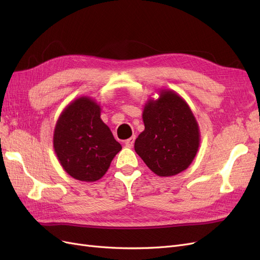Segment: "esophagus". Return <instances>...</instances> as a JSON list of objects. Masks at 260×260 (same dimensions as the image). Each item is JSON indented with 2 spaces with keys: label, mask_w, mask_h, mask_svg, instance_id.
I'll list each match as a JSON object with an SVG mask.
<instances>
[{
  "label": "esophagus",
  "mask_w": 260,
  "mask_h": 260,
  "mask_svg": "<svg viewBox=\"0 0 260 260\" xmlns=\"http://www.w3.org/2000/svg\"><path fill=\"white\" fill-rule=\"evenodd\" d=\"M135 141H136V137L133 136V137H131L130 139L124 141V145L127 146V147H132L133 144H135Z\"/></svg>",
  "instance_id": "esophagus-1"
}]
</instances>
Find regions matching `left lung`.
I'll list each match as a JSON object with an SVG mask.
<instances>
[{"instance_id":"obj_1","label":"left lung","mask_w":260,"mask_h":260,"mask_svg":"<svg viewBox=\"0 0 260 260\" xmlns=\"http://www.w3.org/2000/svg\"><path fill=\"white\" fill-rule=\"evenodd\" d=\"M144 131L135 142L137 154L159 177L184 171L198 154L201 133L190 106L178 93L164 89L147 100L143 109Z\"/></svg>"}]
</instances>
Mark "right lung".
<instances>
[{"label": "right lung", "instance_id": "1", "mask_svg": "<svg viewBox=\"0 0 260 260\" xmlns=\"http://www.w3.org/2000/svg\"><path fill=\"white\" fill-rule=\"evenodd\" d=\"M53 146L61 167L76 180L94 182L108 170L121 145L101 119L95 100L80 96L68 104L54 129Z\"/></svg>", "mask_w": 260, "mask_h": 260}]
</instances>
